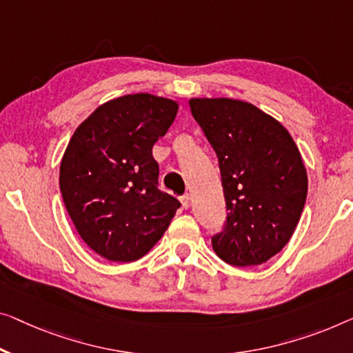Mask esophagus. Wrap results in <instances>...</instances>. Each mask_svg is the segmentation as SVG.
I'll return each mask as SVG.
<instances>
[{"label":"esophagus","mask_w":353,"mask_h":353,"mask_svg":"<svg viewBox=\"0 0 353 353\" xmlns=\"http://www.w3.org/2000/svg\"><path fill=\"white\" fill-rule=\"evenodd\" d=\"M181 203L183 209H188V206H190V196H188V194H182Z\"/></svg>","instance_id":"34e87169"}]
</instances>
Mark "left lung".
Instances as JSON below:
<instances>
[{"label":"left lung","instance_id":"obj_1","mask_svg":"<svg viewBox=\"0 0 353 353\" xmlns=\"http://www.w3.org/2000/svg\"><path fill=\"white\" fill-rule=\"evenodd\" d=\"M193 119L219 159L227 222L212 249L233 266H256L290 241L307 194V174L292 136L254 104L190 99Z\"/></svg>","mask_w":353,"mask_h":353}]
</instances>
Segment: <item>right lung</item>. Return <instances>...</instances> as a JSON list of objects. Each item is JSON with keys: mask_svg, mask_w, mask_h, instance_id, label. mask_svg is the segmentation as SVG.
<instances>
[{"mask_svg": "<svg viewBox=\"0 0 353 353\" xmlns=\"http://www.w3.org/2000/svg\"><path fill=\"white\" fill-rule=\"evenodd\" d=\"M176 114L171 99L125 94L83 120L66 147L63 201L81 238L106 260H139L181 208L159 188V163L152 155Z\"/></svg>", "mask_w": 353, "mask_h": 353, "instance_id": "1", "label": "right lung"}]
</instances>
